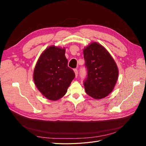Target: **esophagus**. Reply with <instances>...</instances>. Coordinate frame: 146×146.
I'll return each instance as SVG.
<instances>
[{"label": "esophagus", "instance_id": "34e87169", "mask_svg": "<svg viewBox=\"0 0 146 146\" xmlns=\"http://www.w3.org/2000/svg\"><path fill=\"white\" fill-rule=\"evenodd\" d=\"M74 72L75 73V75H76V77H77L78 76V70H77V69H74Z\"/></svg>", "mask_w": 146, "mask_h": 146}]
</instances>
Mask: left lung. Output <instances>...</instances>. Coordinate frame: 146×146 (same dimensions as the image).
I'll return each mask as SVG.
<instances>
[{"label": "left lung", "instance_id": "1", "mask_svg": "<svg viewBox=\"0 0 146 146\" xmlns=\"http://www.w3.org/2000/svg\"><path fill=\"white\" fill-rule=\"evenodd\" d=\"M87 77L84 82L88 95L95 99L108 96L117 82L119 69L111 55L106 48L93 42L83 48Z\"/></svg>", "mask_w": 146, "mask_h": 146}]
</instances>
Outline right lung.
<instances>
[{"label": "right lung", "mask_w": 146, "mask_h": 146, "mask_svg": "<svg viewBox=\"0 0 146 146\" xmlns=\"http://www.w3.org/2000/svg\"><path fill=\"white\" fill-rule=\"evenodd\" d=\"M66 48L50 46L43 51L33 71V81L41 93L50 100L63 97L75 77L68 66Z\"/></svg>", "instance_id": "obj_1"}]
</instances>
